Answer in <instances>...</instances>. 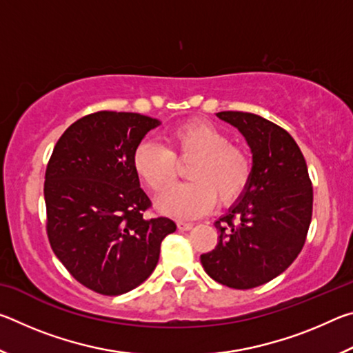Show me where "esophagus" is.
I'll return each instance as SVG.
<instances>
[{"label":"esophagus","instance_id":"34e87169","mask_svg":"<svg viewBox=\"0 0 353 353\" xmlns=\"http://www.w3.org/2000/svg\"><path fill=\"white\" fill-rule=\"evenodd\" d=\"M193 224L191 223H185V221H177V229L179 230H190Z\"/></svg>","mask_w":353,"mask_h":353}]
</instances>
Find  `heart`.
<instances>
[{"mask_svg": "<svg viewBox=\"0 0 353 353\" xmlns=\"http://www.w3.org/2000/svg\"><path fill=\"white\" fill-rule=\"evenodd\" d=\"M193 160L187 168L190 182L170 188L157 207L172 218H196L218 201L229 205L244 193L252 174L246 149L232 145L229 135L205 121H187L166 134V148L143 141L135 149L134 170L149 190L162 193L174 182L177 163Z\"/></svg>", "mask_w": 353, "mask_h": 353, "instance_id": "1", "label": "heart"}]
</instances>
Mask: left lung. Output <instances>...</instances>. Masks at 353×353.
I'll use <instances>...</instances> for the list:
<instances>
[{
  "instance_id": "left-lung-1",
  "label": "left lung",
  "mask_w": 353,
  "mask_h": 353,
  "mask_svg": "<svg viewBox=\"0 0 353 353\" xmlns=\"http://www.w3.org/2000/svg\"><path fill=\"white\" fill-rule=\"evenodd\" d=\"M216 117L246 139L252 174L240 199L214 223L218 244L201 263L218 283L249 290L280 276L301 254L312 223L313 187L305 159L285 129L248 112Z\"/></svg>"
}]
</instances>
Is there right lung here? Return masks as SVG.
<instances>
[{
  "mask_svg": "<svg viewBox=\"0 0 353 353\" xmlns=\"http://www.w3.org/2000/svg\"><path fill=\"white\" fill-rule=\"evenodd\" d=\"M160 126L132 112H97L65 130L46 166V232L51 248L77 282L119 296L151 276L170 218H148L134 154Z\"/></svg>",
  "mask_w": 353,
  "mask_h": 353,
  "instance_id": "1",
  "label": "right lung"
}]
</instances>
